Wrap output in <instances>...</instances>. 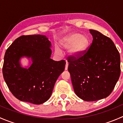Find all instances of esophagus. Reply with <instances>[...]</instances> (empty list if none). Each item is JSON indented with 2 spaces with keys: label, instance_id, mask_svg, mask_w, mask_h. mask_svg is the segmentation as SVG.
Masks as SVG:
<instances>
[{
  "label": "esophagus",
  "instance_id": "34e87169",
  "mask_svg": "<svg viewBox=\"0 0 123 123\" xmlns=\"http://www.w3.org/2000/svg\"><path fill=\"white\" fill-rule=\"evenodd\" d=\"M68 67V63L66 62V65H65V70H67Z\"/></svg>",
  "mask_w": 123,
  "mask_h": 123
}]
</instances>
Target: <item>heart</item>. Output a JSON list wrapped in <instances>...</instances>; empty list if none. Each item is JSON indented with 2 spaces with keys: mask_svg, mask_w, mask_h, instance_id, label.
Listing matches in <instances>:
<instances>
[{
  "mask_svg": "<svg viewBox=\"0 0 123 123\" xmlns=\"http://www.w3.org/2000/svg\"><path fill=\"white\" fill-rule=\"evenodd\" d=\"M89 41L87 37L81 36L79 33H73L63 38L61 41V46L67 50H70V54L74 58L80 57L87 48ZM56 52L60 54L58 48Z\"/></svg>",
  "mask_w": 123,
  "mask_h": 123,
  "instance_id": "1",
  "label": "heart"
}]
</instances>
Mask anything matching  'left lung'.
<instances>
[{"label": "left lung", "instance_id": "8db88e82", "mask_svg": "<svg viewBox=\"0 0 123 123\" xmlns=\"http://www.w3.org/2000/svg\"><path fill=\"white\" fill-rule=\"evenodd\" d=\"M89 31L92 43L80 57H68V70L77 96L95 101L108 96L114 89L121 71L120 56L111 38Z\"/></svg>", "mask_w": 123, "mask_h": 123}]
</instances>
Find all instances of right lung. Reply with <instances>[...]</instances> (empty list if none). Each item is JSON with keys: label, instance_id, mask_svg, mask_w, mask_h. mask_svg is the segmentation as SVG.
<instances>
[{"label": "right lung", "instance_id": "right-lung-1", "mask_svg": "<svg viewBox=\"0 0 123 123\" xmlns=\"http://www.w3.org/2000/svg\"><path fill=\"white\" fill-rule=\"evenodd\" d=\"M51 43L43 35L21 36L15 40L5 54L2 73L9 89L21 101L39 105L52 93L58 77L64 71L65 61L50 58ZM31 57L28 69L20 67L19 59Z\"/></svg>", "mask_w": 123, "mask_h": 123}]
</instances>
